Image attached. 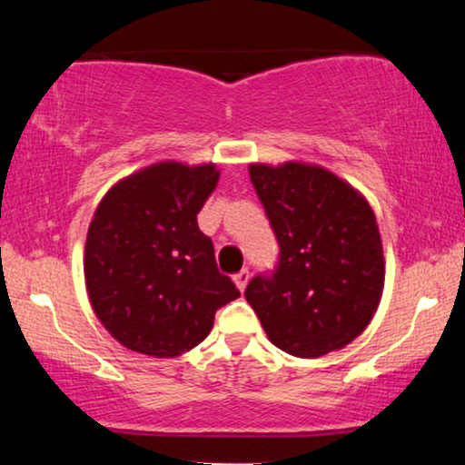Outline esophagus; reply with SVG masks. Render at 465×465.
Returning <instances> with one entry per match:
<instances>
[{"label":"esophagus","instance_id":"obj_1","mask_svg":"<svg viewBox=\"0 0 465 465\" xmlns=\"http://www.w3.org/2000/svg\"><path fill=\"white\" fill-rule=\"evenodd\" d=\"M249 278H251V272L249 270H240L236 276H233V282H236V287L240 291L246 289V284H249Z\"/></svg>","mask_w":465,"mask_h":465}]
</instances>
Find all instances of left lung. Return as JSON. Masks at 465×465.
<instances>
[{
    "label": "left lung",
    "instance_id": "8db88e82",
    "mask_svg": "<svg viewBox=\"0 0 465 465\" xmlns=\"http://www.w3.org/2000/svg\"><path fill=\"white\" fill-rule=\"evenodd\" d=\"M251 183L281 259L244 291L270 342L314 359L344 349L372 321L385 287L379 223L366 197L304 161L251 163Z\"/></svg>",
    "mask_w": 465,
    "mask_h": 465
}]
</instances>
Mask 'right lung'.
<instances>
[{
  "label": "right lung",
  "instance_id": "add662e5",
  "mask_svg": "<svg viewBox=\"0 0 465 465\" xmlns=\"http://www.w3.org/2000/svg\"><path fill=\"white\" fill-rule=\"evenodd\" d=\"M221 170L159 161L121 178L97 203L84 244L93 312L116 342L148 357H178L240 297L197 225Z\"/></svg>",
  "mask_w": 465,
  "mask_h": 465
}]
</instances>
